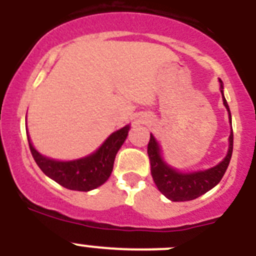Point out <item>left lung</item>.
Segmentation results:
<instances>
[{"label": "left lung", "mask_w": 256, "mask_h": 256, "mask_svg": "<svg viewBox=\"0 0 256 256\" xmlns=\"http://www.w3.org/2000/svg\"><path fill=\"white\" fill-rule=\"evenodd\" d=\"M220 83V94L223 98V105L227 108L228 119L230 124V133L228 137V151L224 159L209 169L194 172H182L174 168L165 162L162 156V148L158 140L150 133V142L148 146V154L151 162V176L154 178L156 187L162 195L170 201H190L200 198L220 182L228 168L230 160L234 151V132H232V116H230V106L224 97V86Z\"/></svg>", "instance_id": "8db88e82"}]
</instances>
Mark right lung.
I'll return each mask as SVG.
<instances>
[{
    "mask_svg": "<svg viewBox=\"0 0 256 256\" xmlns=\"http://www.w3.org/2000/svg\"><path fill=\"white\" fill-rule=\"evenodd\" d=\"M130 124L115 130L92 154L74 160H56L42 155L33 146L28 133L30 152L40 170L60 186L73 191L88 192L106 182L114 168L118 151L126 140Z\"/></svg>",
    "mask_w": 256,
    "mask_h": 256,
    "instance_id": "add662e5",
    "label": "right lung"
}]
</instances>
